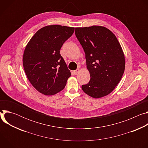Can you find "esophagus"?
<instances>
[{
  "label": "esophagus",
  "mask_w": 148,
  "mask_h": 148,
  "mask_svg": "<svg viewBox=\"0 0 148 148\" xmlns=\"http://www.w3.org/2000/svg\"><path fill=\"white\" fill-rule=\"evenodd\" d=\"M79 69H77L76 70H74V74H75V75H77V74H78V73L79 72Z\"/></svg>",
  "instance_id": "obj_1"
}]
</instances>
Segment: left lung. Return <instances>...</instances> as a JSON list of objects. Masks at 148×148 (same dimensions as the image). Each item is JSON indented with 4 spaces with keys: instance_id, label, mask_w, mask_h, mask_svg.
Instances as JSON below:
<instances>
[{
    "instance_id": "obj_1",
    "label": "left lung",
    "mask_w": 148,
    "mask_h": 148,
    "mask_svg": "<svg viewBox=\"0 0 148 148\" xmlns=\"http://www.w3.org/2000/svg\"><path fill=\"white\" fill-rule=\"evenodd\" d=\"M75 36L86 54L91 79L82 91L94 98L110 94L121 81L125 58L115 35L101 26L76 27Z\"/></svg>"
}]
</instances>
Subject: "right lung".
<instances>
[{
	"mask_svg": "<svg viewBox=\"0 0 148 148\" xmlns=\"http://www.w3.org/2000/svg\"><path fill=\"white\" fill-rule=\"evenodd\" d=\"M74 27L49 25L38 30L27 44L23 65L32 85L39 92L53 95L66 87L71 73L60 50Z\"/></svg>",
	"mask_w": 148,
	"mask_h": 148,
	"instance_id": "right-lung-1",
	"label": "right lung"
}]
</instances>
